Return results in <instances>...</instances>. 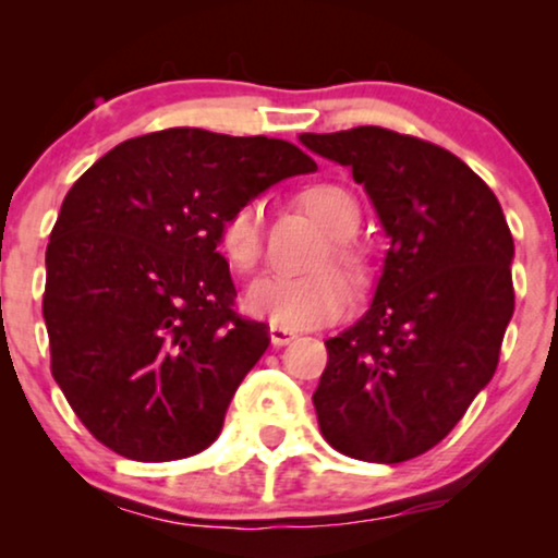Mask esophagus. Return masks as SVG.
<instances>
[{
  "label": "esophagus",
  "instance_id": "esophagus-1",
  "mask_svg": "<svg viewBox=\"0 0 558 558\" xmlns=\"http://www.w3.org/2000/svg\"><path fill=\"white\" fill-rule=\"evenodd\" d=\"M293 338H296V332H293V330L283 328V325H270V341H272L275 349H280V345L291 343Z\"/></svg>",
  "mask_w": 558,
  "mask_h": 558
}]
</instances>
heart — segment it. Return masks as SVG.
I'll use <instances>...</instances> for the list:
<instances>
[{
	"label": "heart",
	"mask_w": 558,
	"mask_h": 558,
	"mask_svg": "<svg viewBox=\"0 0 558 558\" xmlns=\"http://www.w3.org/2000/svg\"><path fill=\"white\" fill-rule=\"evenodd\" d=\"M299 207L330 235V252L323 259H332L354 280L364 278V257L349 235L360 226V204L351 191L338 183H312L296 196ZM222 257L239 272H252L262 259V209L257 202L235 204L222 217L220 233ZM351 301L349 283L336 270H317L299 278L267 275L252 283L246 306L254 315L267 317L283 328H315L341 317Z\"/></svg>",
	"instance_id": "obj_1"
}]
</instances>
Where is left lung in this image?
I'll return each mask as SVG.
<instances>
[{
  "instance_id": "8db88e82",
  "label": "left lung",
  "mask_w": 558,
  "mask_h": 558,
  "mask_svg": "<svg viewBox=\"0 0 558 558\" xmlns=\"http://www.w3.org/2000/svg\"><path fill=\"white\" fill-rule=\"evenodd\" d=\"M299 141L351 170L390 239L369 310L325 341L319 430L351 459L407 462L496 373L514 315L511 230L483 178L430 141L377 125Z\"/></svg>"
}]
</instances>
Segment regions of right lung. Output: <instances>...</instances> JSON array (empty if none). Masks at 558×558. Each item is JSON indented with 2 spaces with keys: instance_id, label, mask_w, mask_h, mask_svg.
Returning <instances> with one entry per match:
<instances>
[{
  "instance_id": "obj_1",
  "label": "right lung",
  "mask_w": 558,
  "mask_h": 558,
  "mask_svg": "<svg viewBox=\"0 0 558 558\" xmlns=\"http://www.w3.org/2000/svg\"><path fill=\"white\" fill-rule=\"evenodd\" d=\"M315 159L280 138L168 128L96 159L47 246L52 375L99 444L136 462L204 451L270 345L233 312L220 222Z\"/></svg>"
}]
</instances>
